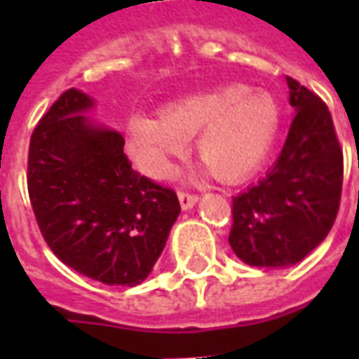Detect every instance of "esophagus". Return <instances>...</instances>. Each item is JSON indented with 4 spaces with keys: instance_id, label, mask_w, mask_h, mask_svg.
Masks as SVG:
<instances>
[{
    "instance_id": "1",
    "label": "esophagus",
    "mask_w": 359,
    "mask_h": 359,
    "mask_svg": "<svg viewBox=\"0 0 359 359\" xmlns=\"http://www.w3.org/2000/svg\"><path fill=\"white\" fill-rule=\"evenodd\" d=\"M197 199H199V197H197L196 194H190V191H184V190L179 191L180 207L184 208V210H186V208L194 207V205H196V203H197Z\"/></svg>"
}]
</instances>
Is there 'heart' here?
I'll list each match as a JSON object with an SVG mask.
<instances>
[{"label":"heart","mask_w":359,"mask_h":359,"mask_svg":"<svg viewBox=\"0 0 359 359\" xmlns=\"http://www.w3.org/2000/svg\"><path fill=\"white\" fill-rule=\"evenodd\" d=\"M279 121L281 111L272 95L227 86L171 104L160 119L134 115L126 134L135 162L151 177H165L171 158L196 135V154L210 173L224 182H238L266 158Z\"/></svg>","instance_id":"b5f03b06"}]
</instances>
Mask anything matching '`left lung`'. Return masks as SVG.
Wrapping results in <instances>:
<instances>
[{"label":"left lung","mask_w":359,"mask_h":359,"mask_svg":"<svg viewBox=\"0 0 359 359\" xmlns=\"http://www.w3.org/2000/svg\"><path fill=\"white\" fill-rule=\"evenodd\" d=\"M294 108L281 154L266 177L233 197L229 244L251 266H289L332 229L343 188V149L323 98L287 76Z\"/></svg>","instance_id":"8db88e82"}]
</instances>
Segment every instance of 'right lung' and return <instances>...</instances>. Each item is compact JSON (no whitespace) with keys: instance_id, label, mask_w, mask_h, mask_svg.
<instances>
[{"instance_id":"obj_1","label":"right lung","mask_w":359,"mask_h":359,"mask_svg":"<svg viewBox=\"0 0 359 359\" xmlns=\"http://www.w3.org/2000/svg\"><path fill=\"white\" fill-rule=\"evenodd\" d=\"M91 106L67 89L42 115L27 154L29 201L59 261L100 283L134 287L158 261L180 203L132 168L123 135L87 121Z\"/></svg>"}]
</instances>
